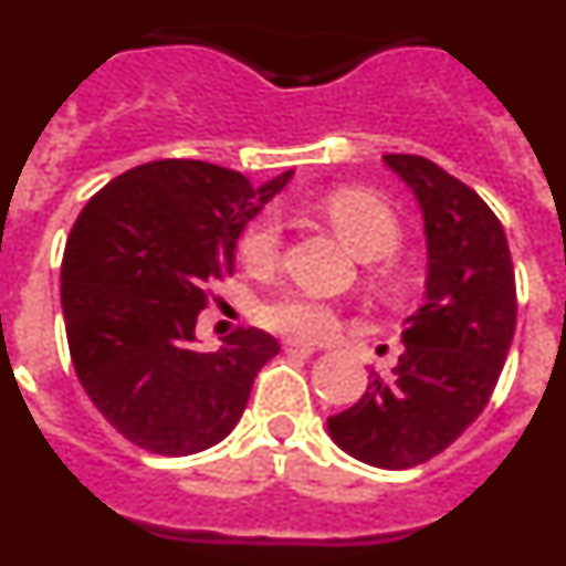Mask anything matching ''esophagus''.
Segmentation results:
<instances>
[{"instance_id":"obj_1","label":"esophagus","mask_w":566,"mask_h":566,"mask_svg":"<svg viewBox=\"0 0 566 566\" xmlns=\"http://www.w3.org/2000/svg\"><path fill=\"white\" fill-rule=\"evenodd\" d=\"M283 348H286V354H292V357H312V354L317 352L314 345L300 343V339H286V343H283Z\"/></svg>"}]
</instances>
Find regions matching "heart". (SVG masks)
<instances>
[{"instance_id": "heart-1", "label": "heart", "mask_w": 566, "mask_h": 566, "mask_svg": "<svg viewBox=\"0 0 566 566\" xmlns=\"http://www.w3.org/2000/svg\"><path fill=\"white\" fill-rule=\"evenodd\" d=\"M323 212L359 260H382L374 269L379 283L397 280V269L385 258H391L402 243V227L388 203L359 189H334L323 198ZM280 254H283V221L277 212L260 214L240 238V258L252 272H269L277 266ZM254 317L269 332L292 339H323L339 326L337 308L328 300L300 289H289L263 300L254 308Z\"/></svg>"}]
</instances>
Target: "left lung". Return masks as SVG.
<instances>
[{"mask_svg":"<svg viewBox=\"0 0 566 566\" xmlns=\"http://www.w3.org/2000/svg\"><path fill=\"white\" fill-rule=\"evenodd\" d=\"M417 195L428 240L424 306L405 319L391 377L371 382L348 411L328 417L345 453L374 468L428 462L476 422L516 332V274L493 209L422 155H385Z\"/></svg>","mask_w":566,"mask_h":566,"instance_id":"left-lung-1","label":"left lung"}]
</instances>
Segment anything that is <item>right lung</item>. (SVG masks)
<instances>
[{
    "label": "right lung",
    "instance_id": "right-lung-1",
    "mask_svg": "<svg viewBox=\"0 0 566 566\" xmlns=\"http://www.w3.org/2000/svg\"><path fill=\"white\" fill-rule=\"evenodd\" d=\"M294 169L263 187L189 158L127 169L82 209L62 260L70 359L115 431L161 457L229 437L258 371L280 352L238 328L218 352L195 348L209 283L234 272V247Z\"/></svg>",
    "mask_w": 566,
    "mask_h": 566
}]
</instances>
